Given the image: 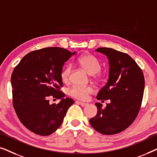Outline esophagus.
<instances>
[{
    "mask_svg": "<svg viewBox=\"0 0 157 157\" xmlns=\"http://www.w3.org/2000/svg\"><path fill=\"white\" fill-rule=\"evenodd\" d=\"M76 103H78V104H79L81 105V106H86V105H88V104H86V103H83V102L78 101H77Z\"/></svg>",
    "mask_w": 157,
    "mask_h": 157,
    "instance_id": "obj_1",
    "label": "esophagus"
}]
</instances>
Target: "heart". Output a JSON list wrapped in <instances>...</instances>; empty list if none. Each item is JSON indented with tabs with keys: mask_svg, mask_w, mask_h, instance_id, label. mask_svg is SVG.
I'll return each instance as SVG.
<instances>
[{
	"mask_svg": "<svg viewBox=\"0 0 157 157\" xmlns=\"http://www.w3.org/2000/svg\"><path fill=\"white\" fill-rule=\"evenodd\" d=\"M78 63L86 71L93 76L94 80L99 81L101 80L102 76L99 72L101 69V63L98 59L90 53H84L78 59ZM71 68L66 66L61 71V78L63 82L69 81ZM94 89L91 86H74L68 90V94L76 99L85 101L89 98V94L93 93Z\"/></svg>",
	"mask_w": 157,
	"mask_h": 157,
	"instance_id": "1",
	"label": "heart"
}]
</instances>
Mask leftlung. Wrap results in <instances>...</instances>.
<instances>
[{
	"instance_id": "1",
	"label": "left lung",
	"mask_w": 157,
	"mask_h": 157,
	"mask_svg": "<svg viewBox=\"0 0 157 157\" xmlns=\"http://www.w3.org/2000/svg\"><path fill=\"white\" fill-rule=\"evenodd\" d=\"M96 51L106 55L109 63L108 81L96 98L111 102L105 109L101 104L96 103L97 114L89 122L101 134H116L136 119L142 101L144 77L140 67L126 53L111 48H98Z\"/></svg>"
}]
</instances>
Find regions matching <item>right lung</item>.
<instances>
[{
	"label": "right lung",
	"mask_w": 157,
	"mask_h": 157,
	"mask_svg": "<svg viewBox=\"0 0 157 157\" xmlns=\"http://www.w3.org/2000/svg\"><path fill=\"white\" fill-rule=\"evenodd\" d=\"M66 49L49 47L31 51L21 59L11 76L13 104L21 123L41 136L53 134L61 125L74 100L64 98L61 74L64 63L74 56ZM50 96L61 99L49 104Z\"/></svg>",
	"instance_id": "obj_1"
}]
</instances>
